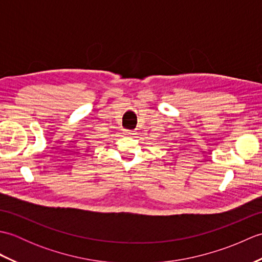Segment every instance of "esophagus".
<instances>
[{"label":"esophagus","instance_id":"obj_1","mask_svg":"<svg viewBox=\"0 0 262 262\" xmlns=\"http://www.w3.org/2000/svg\"><path fill=\"white\" fill-rule=\"evenodd\" d=\"M124 134H125L126 136H132V135H135L136 133H135V132H133V130H125V132H124Z\"/></svg>","mask_w":262,"mask_h":262}]
</instances>
